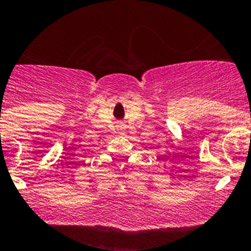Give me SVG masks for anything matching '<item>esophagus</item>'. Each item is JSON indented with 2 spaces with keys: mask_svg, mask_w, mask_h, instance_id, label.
Instances as JSON below:
<instances>
[{
  "mask_svg": "<svg viewBox=\"0 0 251 251\" xmlns=\"http://www.w3.org/2000/svg\"><path fill=\"white\" fill-rule=\"evenodd\" d=\"M117 129H118L119 134H124V133H126V126H124L122 122H118V123H117Z\"/></svg>",
  "mask_w": 251,
  "mask_h": 251,
  "instance_id": "obj_1",
  "label": "esophagus"
}]
</instances>
